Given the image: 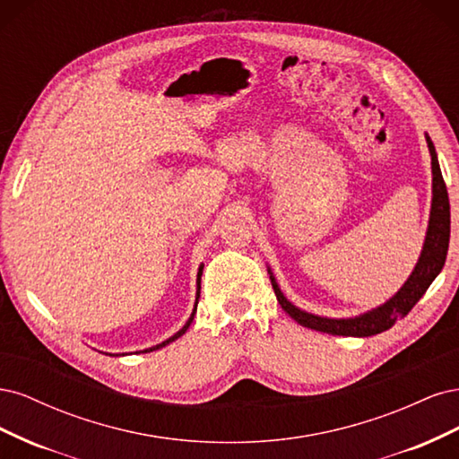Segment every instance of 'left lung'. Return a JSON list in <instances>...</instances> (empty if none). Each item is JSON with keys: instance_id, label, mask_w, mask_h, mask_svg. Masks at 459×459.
Masks as SVG:
<instances>
[{"instance_id": "1", "label": "left lung", "mask_w": 459, "mask_h": 459, "mask_svg": "<svg viewBox=\"0 0 459 459\" xmlns=\"http://www.w3.org/2000/svg\"><path fill=\"white\" fill-rule=\"evenodd\" d=\"M427 137V145L430 152V169H433V203H430V216H429V228L425 235L423 251L421 256L415 264L411 275L408 281L400 287L398 293L388 299L381 307L373 308L366 314H359L356 317H322L314 316L297 308L293 302H289L280 285L275 283V277L270 273L273 293L277 297V302L281 304V308L299 322L302 327H308L314 331L329 333V335H342V337H371L391 329L398 317H404L418 300L425 295L429 285L435 281V277L440 273L444 262H446L448 243H450V201L448 191L444 178L440 172V164L437 159V151L430 137Z\"/></svg>"}]
</instances>
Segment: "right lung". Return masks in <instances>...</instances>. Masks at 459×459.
I'll list each match as a JSON object with an SVG mask.
<instances>
[{"instance_id": "1", "label": "right lung", "mask_w": 459, "mask_h": 459, "mask_svg": "<svg viewBox=\"0 0 459 459\" xmlns=\"http://www.w3.org/2000/svg\"><path fill=\"white\" fill-rule=\"evenodd\" d=\"M201 275H203V264H201V268H199V273H197V299H195V308H193V312H191V316H189V319L186 322V325L179 329L176 335H172L170 339H166V341H162L160 344H157V346H151V349H147V351H143V352H152V351H159V349H162V346H166V344H170L172 341H176L178 337H182L184 333L189 329V325H191V322H193V317H195V312H197V304H199V297H201ZM110 356H115V354H110ZM118 356V354H117Z\"/></svg>"}]
</instances>
